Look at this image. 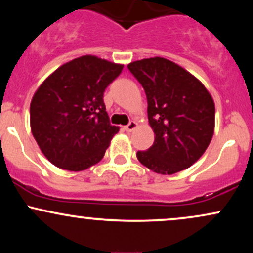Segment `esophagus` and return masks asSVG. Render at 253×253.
Returning a JSON list of instances; mask_svg holds the SVG:
<instances>
[{
	"label": "esophagus",
	"instance_id": "1",
	"mask_svg": "<svg viewBox=\"0 0 253 253\" xmlns=\"http://www.w3.org/2000/svg\"><path fill=\"white\" fill-rule=\"evenodd\" d=\"M136 126H138V124L135 123V121H129V124L127 125V126H125V129L127 130V132H133L136 128Z\"/></svg>",
	"mask_w": 253,
	"mask_h": 253
}]
</instances>
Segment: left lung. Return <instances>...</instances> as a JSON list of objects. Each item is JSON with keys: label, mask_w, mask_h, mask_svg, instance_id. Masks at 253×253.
Returning <instances> with one entry per match:
<instances>
[{"label": "left lung", "mask_w": 253, "mask_h": 253, "mask_svg": "<svg viewBox=\"0 0 253 253\" xmlns=\"http://www.w3.org/2000/svg\"><path fill=\"white\" fill-rule=\"evenodd\" d=\"M143 85L155 141L136 158L153 172L172 175L193 165L214 134L215 106L195 76L171 60L147 58L128 64Z\"/></svg>", "instance_id": "obj_1"}]
</instances>
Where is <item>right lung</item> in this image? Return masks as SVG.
Segmentation results:
<instances>
[{
    "instance_id": "add662e5",
    "label": "right lung",
    "mask_w": 253,
    "mask_h": 253,
    "mask_svg": "<svg viewBox=\"0 0 253 253\" xmlns=\"http://www.w3.org/2000/svg\"><path fill=\"white\" fill-rule=\"evenodd\" d=\"M123 69V64L82 56L58 68L38 88L31 102V129L52 164L82 171L103 158L119 132L110 125L103 92Z\"/></svg>"
}]
</instances>
